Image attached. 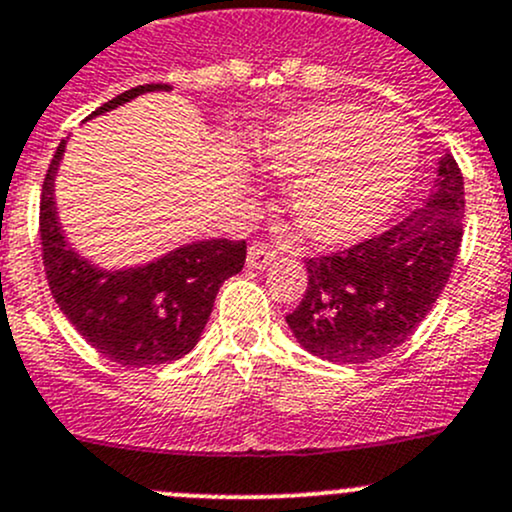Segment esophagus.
Masks as SVG:
<instances>
[{
  "instance_id": "1",
  "label": "esophagus",
  "mask_w": 512,
  "mask_h": 512,
  "mask_svg": "<svg viewBox=\"0 0 512 512\" xmlns=\"http://www.w3.org/2000/svg\"><path fill=\"white\" fill-rule=\"evenodd\" d=\"M274 260V252L262 242H252L250 250H247V267L252 270H267Z\"/></svg>"
}]
</instances>
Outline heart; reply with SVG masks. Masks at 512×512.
Segmentation results:
<instances>
[{
    "label": "heart",
    "instance_id": "obj_1",
    "mask_svg": "<svg viewBox=\"0 0 512 512\" xmlns=\"http://www.w3.org/2000/svg\"><path fill=\"white\" fill-rule=\"evenodd\" d=\"M265 176L287 181L289 213L321 247L373 238L400 208L417 174L412 127L351 102L284 115L252 147Z\"/></svg>",
    "mask_w": 512,
    "mask_h": 512
}]
</instances>
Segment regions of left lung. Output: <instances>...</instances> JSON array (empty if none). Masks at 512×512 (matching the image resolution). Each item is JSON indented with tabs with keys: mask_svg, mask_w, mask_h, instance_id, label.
Listing matches in <instances>:
<instances>
[{
	"mask_svg": "<svg viewBox=\"0 0 512 512\" xmlns=\"http://www.w3.org/2000/svg\"><path fill=\"white\" fill-rule=\"evenodd\" d=\"M464 235V176L451 154L427 203L373 240L306 260L309 287L287 324L304 351L360 365L412 336L449 282Z\"/></svg>",
	"mask_w": 512,
	"mask_h": 512,
	"instance_id": "obj_1",
	"label": "left lung"
}]
</instances>
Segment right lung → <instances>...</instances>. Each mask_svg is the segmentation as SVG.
Here are the masks:
<instances>
[{"label": "right lung", "instance_id": "right-lung-1", "mask_svg": "<svg viewBox=\"0 0 512 512\" xmlns=\"http://www.w3.org/2000/svg\"><path fill=\"white\" fill-rule=\"evenodd\" d=\"M171 85H137L98 107L88 120L127 105L144 93H169ZM68 137L58 144L41 191L43 267L53 299L75 331L127 368L184 358L201 341L213 301L225 279L245 265V240H196L152 262L102 267L80 255L66 238L56 206V176Z\"/></svg>", "mask_w": 512, "mask_h": 512}]
</instances>
